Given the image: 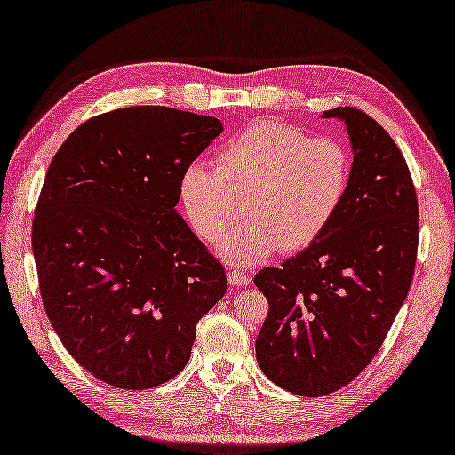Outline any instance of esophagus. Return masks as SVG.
Wrapping results in <instances>:
<instances>
[{
	"instance_id": "esophagus-1",
	"label": "esophagus",
	"mask_w": 455,
	"mask_h": 455,
	"mask_svg": "<svg viewBox=\"0 0 455 455\" xmlns=\"http://www.w3.org/2000/svg\"><path fill=\"white\" fill-rule=\"evenodd\" d=\"M228 283L233 289H238V287H246L250 283V277L243 272H230L228 274Z\"/></svg>"
}]
</instances>
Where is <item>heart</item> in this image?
I'll return each mask as SVG.
<instances>
[{
	"label": "heart",
	"instance_id": "1",
	"mask_svg": "<svg viewBox=\"0 0 455 455\" xmlns=\"http://www.w3.org/2000/svg\"><path fill=\"white\" fill-rule=\"evenodd\" d=\"M352 154L342 140L311 137L293 124L256 121L217 152V170L196 162L180 178V203L207 243L230 266H254L277 250L311 246L334 220L352 183Z\"/></svg>",
	"mask_w": 455,
	"mask_h": 455
}]
</instances>
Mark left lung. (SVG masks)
<instances>
[{
    "label": "left lung",
    "instance_id": "8db88e82",
    "mask_svg": "<svg viewBox=\"0 0 455 455\" xmlns=\"http://www.w3.org/2000/svg\"><path fill=\"white\" fill-rule=\"evenodd\" d=\"M344 123L352 183L324 233L279 267L254 277L269 303L256 360L269 381L299 397H323L373 360L407 299L419 248V203L397 144L360 109Z\"/></svg>",
    "mask_w": 455,
    "mask_h": 455
}]
</instances>
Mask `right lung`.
I'll return each mask as SVG.
<instances>
[{
  "label": "right lung",
  "instance_id": "right-lung-1",
  "mask_svg": "<svg viewBox=\"0 0 455 455\" xmlns=\"http://www.w3.org/2000/svg\"><path fill=\"white\" fill-rule=\"evenodd\" d=\"M222 132L215 117L117 109L80 124L48 166L33 220L44 311L84 370L150 389L189 362L225 269L178 212L183 170Z\"/></svg>",
  "mask_w": 455,
  "mask_h": 455
}]
</instances>
